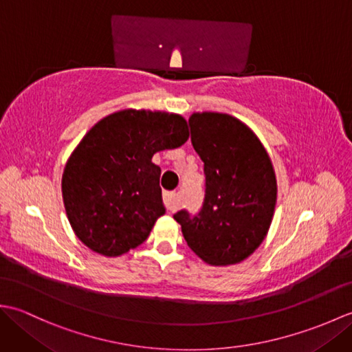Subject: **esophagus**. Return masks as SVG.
<instances>
[{
    "mask_svg": "<svg viewBox=\"0 0 352 352\" xmlns=\"http://www.w3.org/2000/svg\"><path fill=\"white\" fill-rule=\"evenodd\" d=\"M163 203L166 206V208L169 212H174L178 208V199H177V193L175 192H164L163 195Z\"/></svg>",
    "mask_w": 352,
    "mask_h": 352,
    "instance_id": "obj_1",
    "label": "esophagus"
}]
</instances>
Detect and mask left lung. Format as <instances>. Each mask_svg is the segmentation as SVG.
I'll list each match as a JSON object with an SVG mask.
<instances>
[{
    "label": "left lung",
    "instance_id": "left-lung-1",
    "mask_svg": "<svg viewBox=\"0 0 352 352\" xmlns=\"http://www.w3.org/2000/svg\"><path fill=\"white\" fill-rule=\"evenodd\" d=\"M190 140L204 162L206 195L198 214L180 210L189 248L213 266L241 263L265 241L276 203L266 149L239 119L204 111L189 118Z\"/></svg>",
    "mask_w": 352,
    "mask_h": 352
}]
</instances>
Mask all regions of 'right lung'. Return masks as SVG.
Wrapping results in <instances>:
<instances>
[{"label":"right lung","instance_id":"add662e5","mask_svg":"<svg viewBox=\"0 0 352 352\" xmlns=\"http://www.w3.org/2000/svg\"><path fill=\"white\" fill-rule=\"evenodd\" d=\"M188 139L183 116L149 110L116 111L86 133L65 166L62 193L74 233L87 248L118 257L146 241L164 214L153 155Z\"/></svg>","mask_w":352,"mask_h":352}]
</instances>
